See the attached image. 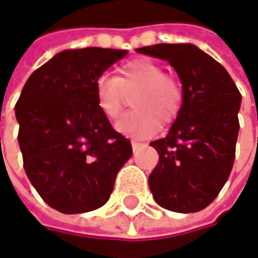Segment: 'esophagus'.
<instances>
[{
	"label": "esophagus",
	"mask_w": 258,
	"mask_h": 258,
	"mask_svg": "<svg viewBox=\"0 0 258 258\" xmlns=\"http://www.w3.org/2000/svg\"><path fill=\"white\" fill-rule=\"evenodd\" d=\"M131 146H133V149H134V151H137L139 148H143V146H146V143H140V142H136V140H133V142H131Z\"/></svg>",
	"instance_id": "esophagus-1"
}]
</instances>
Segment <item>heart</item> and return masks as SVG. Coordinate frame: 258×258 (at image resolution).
<instances>
[{"label":"heart","mask_w":258,"mask_h":258,"mask_svg":"<svg viewBox=\"0 0 258 258\" xmlns=\"http://www.w3.org/2000/svg\"><path fill=\"white\" fill-rule=\"evenodd\" d=\"M136 109L125 113L116 130L130 137L148 139L161 128V121L173 122L181 110L183 88L176 78L151 59H133L118 68L116 77L102 75L94 82L99 110L107 119H116L131 96Z\"/></svg>","instance_id":"obj_1"}]
</instances>
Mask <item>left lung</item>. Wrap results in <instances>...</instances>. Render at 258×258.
<instances>
[{
	"mask_svg": "<svg viewBox=\"0 0 258 258\" xmlns=\"http://www.w3.org/2000/svg\"><path fill=\"white\" fill-rule=\"evenodd\" d=\"M137 51L167 60L183 88L181 110L168 134L151 142L159 162L149 176V189L165 210L201 211L230 176L241 93L222 64L194 44H156Z\"/></svg>",
	"mask_w": 258,
	"mask_h": 258,
	"instance_id": "1",
	"label": "left lung"
}]
</instances>
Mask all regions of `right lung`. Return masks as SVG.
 Returning <instances> with one entry per match:
<instances>
[{
  "instance_id": "add662e5",
  "label": "right lung",
  "mask_w": 258,
  "mask_h": 258,
  "mask_svg": "<svg viewBox=\"0 0 258 258\" xmlns=\"http://www.w3.org/2000/svg\"><path fill=\"white\" fill-rule=\"evenodd\" d=\"M125 50H64L38 68L16 103L19 146L32 186L51 208L80 214L100 208L133 155L96 105L94 82Z\"/></svg>"
}]
</instances>
